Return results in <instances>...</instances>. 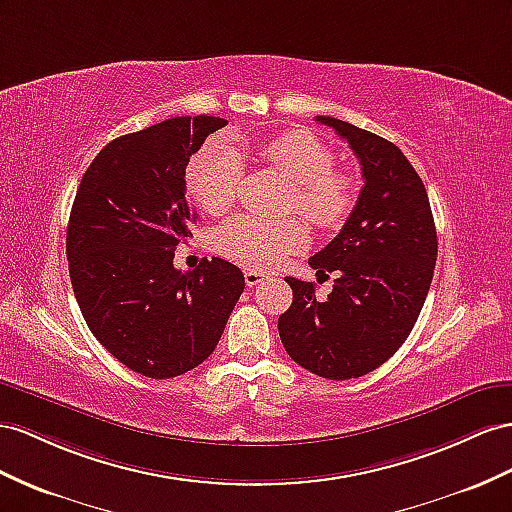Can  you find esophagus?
<instances>
[{
  "label": "esophagus",
  "instance_id": "1",
  "mask_svg": "<svg viewBox=\"0 0 512 512\" xmlns=\"http://www.w3.org/2000/svg\"><path fill=\"white\" fill-rule=\"evenodd\" d=\"M244 281H246V285H248V287H255V285H259V283L268 281V277H266L264 272H257V270H246V272H244Z\"/></svg>",
  "mask_w": 512,
  "mask_h": 512
}]
</instances>
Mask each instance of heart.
I'll list each match as a JSON object with an SVG mask.
<instances>
[{"label":"heart","instance_id":"1","mask_svg":"<svg viewBox=\"0 0 512 512\" xmlns=\"http://www.w3.org/2000/svg\"><path fill=\"white\" fill-rule=\"evenodd\" d=\"M261 157L294 183L292 209L311 225L337 229L350 216L357 201L355 179L335 168L333 149L318 136L290 131L266 142ZM242 179L240 155L222 142L207 144L186 170L188 192L209 214L225 212L235 203ZM216 244L222 255L242 266L270 270L307 244V231L298 220L238 216L218 229Z\"/></svg>","mask_w":512,"mask_h":512}]
</instances>
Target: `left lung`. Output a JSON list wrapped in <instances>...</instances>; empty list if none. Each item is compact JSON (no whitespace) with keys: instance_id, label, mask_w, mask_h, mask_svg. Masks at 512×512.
<instances>
[{"instance_id":"1","label":"left lung","mask_w":512,"mask_h":512,"mask_svg":"<svg viewBox=\"0 0 512 512\" xmlns=\"http://www.w3.org/2000/svg\"><path fill=\"white\" fill-rule=\"evenodd\" d=\"M333 127L359 157L363 188L337 238L309 266L337 272L333 292L285 277L294 300L279 318L281 342L300 368L331 381L376 370L413 331L437 264V229L422 179L396 144L344 123Z\"/></svg>"}]
</instances>
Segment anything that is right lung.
I'll use <instances>...</instances> for the list:
<instances>
[{
  "label": "right lung",
  "mask_w": 512,
  "mask_h": 512,
  "mask_svg": "<svg viewBox=\"0 0 512 512\" xmlns=\"http://www.w3.org/2000/svg\"><path fill=\"white\" fill-rule=\"evenodd\" d=\"M227 121L175 116L108 142L71 207L67 257L73 292L97 342L129 370L173 378L203 363L244 292L225 259L173 266L196 220L186 196L190 155Z\"/></svg>",
  "instance_id": "obj_1"
}]
</instances>
